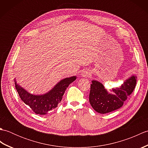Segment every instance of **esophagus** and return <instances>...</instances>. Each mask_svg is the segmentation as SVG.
I'll use <instances>...</instances> for the list:
<instances>
[{
  "mask_svg": "<svg viewBox=\"0 0 148 148\" xmlns=\"http://www.w3.org/2000/svg\"><path fill=\"white\" fill-rule=\"evenodd\" d=\"M81 75H82V76H83V77H87L90 75V72L88 71H83L82 74H81Z\"/></svg>",
  "mask_w": 148,
  "mask_h": 148,
  "instance_id": "1",
  "label": "esophagus"
}]
</instances>
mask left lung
Listing matches in <instances>:
<instances>
[{"mask_svg": "<svg viewBox=\"0 0 148 148\" xmlns=\"http://www.w3.org/2000/svg\"><path fill=\"white\" fill-rule=\"evenodd\" d=\"M137 76H132L119 87L108 93L103 84L97 81L91 84L89 101L93 109L97 112L105 114L120 108L130 96L136 86Z\"/></svg>", "mask_w": 148, "mask_h": 148, "instance_id": "1", "label": "left lung"}]
</instances>
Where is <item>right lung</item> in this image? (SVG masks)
Returning <instances> with one entry per match:
<instances>
[{
    "label": "right lung",
    "mask_w": 148,
    "mask_h": 148,
    "mask_svg": "<svg viewBox=\"0 0 148 148\" xmlns=\"http://www.w3.org/2000/svg\"><path fill=\"white\" fill-rule=\"evenodd\" d=\"M76 79V76L65 78L56 84L49 92L42 95H32L19 86L16 81H14V82L16 89L22 101L29 106L36 114H46L48 111L57 107L63 98L66 89Z\"/></svg>",
    "instance_id": "1"
}]
</instances>
